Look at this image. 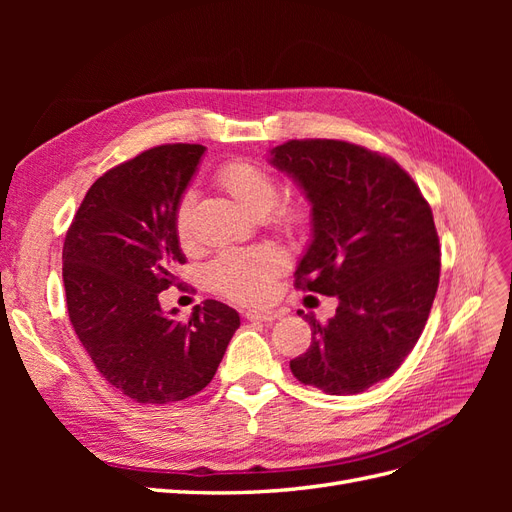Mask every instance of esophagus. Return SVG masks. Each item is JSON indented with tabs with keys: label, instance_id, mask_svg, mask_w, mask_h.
<instances>
[{
	"label": "esophagus",
	"instance_id": "esophagus-1",
	"mask_svg": "<svg viewBox=\"0 0 512 512\" xmlns=\"http://www.w3.org/2000/svg\"><path fill=\"white\" fill-rule=\"evenodd\" d=\"M282 314L277 312V309H267V307H260V309H247L245 318L247 320H256V322H273L280 318Z\"/></svg>",
	"mask_w": 512,
	"mask_h": 512
}]
</instances>
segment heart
Segmentation results:
<instances>
[{"mask_svg": "<svg viewBox=\"0 0 512 512\" xmlns=\"http://www.w3.org/2000/svg\"><path fill=\"white\" fill-rule=\"evenodd\" d=\"M215 181L226 190L237 203L254 215H265L271 211V220L286 230L303 220L299 205H280L273 209L280 183L265 166L250 160H230L215 170ZM192 222V196L185 194L175 209V232L181 243L190 241ZM286 265L284 254L273 245L232 247L224 250L209 265V282L213 290L226 297L256 303L267 299L273 282Z\"/></svg>", "mask_w": 512, "mask_h": 512, "instance_id": "obj_1", "label": "heart"}]
</instances>
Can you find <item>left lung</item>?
Segmentation results:
<instances>
[{
  "label": "left lung",
  "instance_id": "left-lung-1",
  "mask_svg": "<svg viewBox=\"0 0 512 512\" xmlns=\"http://www.w3.org/2000/svg\"><path fill=\"white\" fill-rule=\"evenodd\" d=\"M269 162L312 205L294 284L339 301L329 322L303 316L312 346L290 361L292 374L329 395L363 393L395 374L425 329L440 282L431 207L395 160L361 145L288 141Z\"/></svg>",
  "mask_w": 512,
  "mask_h": 512
}]
</instances>
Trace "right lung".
<instances>
[{"mask_svg":"<svg viewBox=\"0 0 512 512\" xmlns=\"http://www.w3.org/2000/svg\"><path fill=\"white\" fill-rule=\"evenodd\" d=\"M203 153V145H162L111 168L85 194L64 241L72 327L102 378L138 404L203 391L241 324L220 301L179 322L158 299L185 262L175 209Z\"/></svg>","mask_w":512,"mask_h":512,"instance_id":"1","label":"right lung"}]
</instances>
